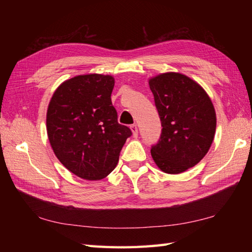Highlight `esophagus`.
<instances>
[{
	"instance_id": "1",
	"label": "esophagus",
	"mask_w": 252,
	"mask_h": 252,
	"mask_svg": "<svg viewBox=\"0 0 252 252\" xmlns=\"http://www.w3.org/2000/svg\"><path fill=\"white\" fill-rule=\"evenodd\" d=\"M130 129H131V131H132V133H133V136H134V137H137V135H138V129H137V126H136V125H132V126H130Z\"/></svg>"
}]
</instances>
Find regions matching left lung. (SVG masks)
Segmentation results:
<instances>
[{
  "instance_id": "obj_1",
  "label": "left lung",
  "mask_w": 252,
  "mask_h": 252,
  "mask_svg": "<svg viewBox=\"0 0 252 252\" xmlns=\"http://www.w3.org/2000/svg\"><path fill=\"white\" fill-rule=\"evenodd\" d=\"M148 83L162 126L152 157L163 172L182 173L199 162L211 146L215 107L206 91L185 74L165 72Z\"/></svg>"
}]
</instances>
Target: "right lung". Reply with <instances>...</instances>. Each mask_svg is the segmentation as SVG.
Segmentation results:
<instances>
[{
	"mask_svg": "<svg viewBox=\"0 0 252 252\" xmlns=\"http://www.w3.org/2000/svg\"><path fill=\"white\" fill-rule=\"evenodd\" d=\"M114 85L108 74L77 76L56 89L47 108L53 152L63 167L84 180L106 178L132 135L129 127L118 123L110 98Z\"/></svg>",
	"mask_w": 252,
	"mask_h": 252,
	"instance_id": "add662e5",
	"label": "right lung"
}]
</instances>
